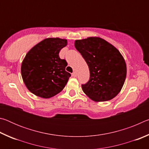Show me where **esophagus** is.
I'll return each instance as SVG.
<instances>
[{"label":"esophagus","instance_id":"obj_1","mask_svg":"<svg viewBox=\"0 0 149 149\" xmlns=\"http://www.w3.org/2000/svg\"><path fill=\"white\" fill-rule=\"evenodd\" d=\"M72 75L73 77H76L77 76V73L75 72H74L72 73Z\"/></svg>","mask_w":149,"mask_h":149}]
</instances>
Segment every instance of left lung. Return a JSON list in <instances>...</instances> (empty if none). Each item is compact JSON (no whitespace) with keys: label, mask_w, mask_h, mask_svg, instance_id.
Here are the masks:
<instances>
[{"label":"left lung","mask_w":149,"mask_h":149,"mask_svg":"<svg viewBox=\"0 0 149 149\" xmlns=\"http://www.w3.org/2000/svg\"><path fill=\"white\" fill-rule=\"evenodd\" d=\"M75 47L89 66L90 78L81 85L91 99L104 102L114 98L124 84L127 68L125 60L116 48L100 37L76 40Z\"/></svg>","instance_id":"obj_1"}]
</instances>
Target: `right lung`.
I'll list each match as a JSON object with an SVG mask.
<instances>
[{
    "instance_id": "obj_1",
    "label": "right lung",
    "mask_w": 149,
    "mask_h": 149,
    "mask_svg": "<svg viewBox=\"0 0 149 149\" xmlns=\"http://www.w3.org/2000/svg\"><path fill=\"white\" fill-rule=\"evenodd\" d=\"M67 45V40L47 38L27 52L22 63V77L33 94L49 99L61 92L71 74L65 71L67 62L59 52Z\"/></svg>"
}]
</instances>
